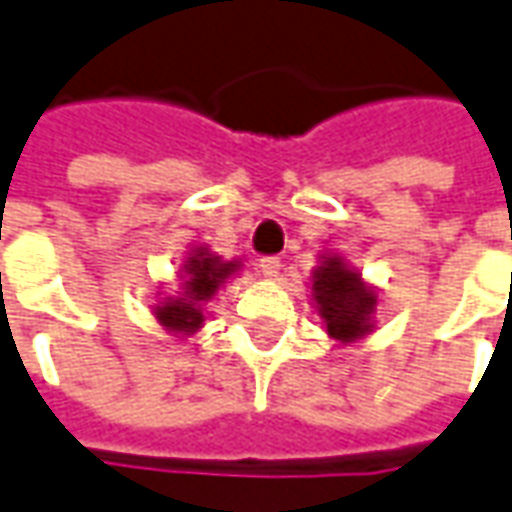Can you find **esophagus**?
Here are the masks:
<instances>
[{
  "instance_id": "obj_1",
  "label": "esophagus",
  "mask_w": 512,
  "mask_h": 512,
  "mask_svg": "<svg viewBox=\"0 0 512 512\" xmlns=\"http://www.w3.org/2000/svg\"><path fill=\"white\" fill-rule=\"evenodd\" d=\"M280 266L282 260L277 255L260 257V271H263V277H268V280H277L280 277Z\"/></svg>"
}]
</instances>
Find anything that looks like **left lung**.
I'll list each match as a JSON object with an SVG mask.
<instances>
[{
  "instance_id": "left-lung-1",
  "label": "left lung",
  "mask_w": 512,
  "mask_h": 512,
  "mask_svg": "<svg viewBox=\"0 0 512 512\" xmlns=\"http://www.w3.org/2000/svg\"><path fill=\"white\" fill-rule=\"evenodd\" d=\"M313 299L318 316L324 318L327 332L335 341L349 343L371 330L377 296L368 291L360 274L346 266L341 257H324V263L313 271Z\"/></svg>"
}]
</instances>
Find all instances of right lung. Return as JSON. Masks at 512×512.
<instances>
[{
  "mask_svg": "<svg viewBox=\"0 0 512 512\" xmlns=\"http://www.w3.org/2000/svg\"><path fill=\"white\" fill-rule=\"evenodd\" d=\"M235 268H238L235 260L224 263L221 257L210 255L207 249H194V255L188 257L182 266L185 282H182L180 296H169L166 302L155 307V316L160 318V324L169 332H182V335L199 330L205 321L202 305L219 291L221 282L227 280Z\"/></svg>",
  "mask_w": 512,
  "mask_h": 512,
  "instance_id": "1",
  "label": "right lung"
}]
</instances>
